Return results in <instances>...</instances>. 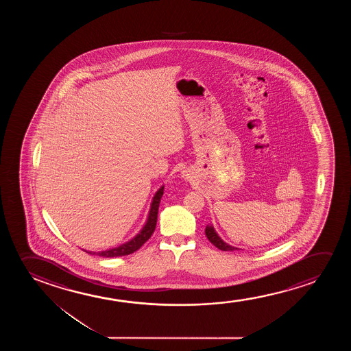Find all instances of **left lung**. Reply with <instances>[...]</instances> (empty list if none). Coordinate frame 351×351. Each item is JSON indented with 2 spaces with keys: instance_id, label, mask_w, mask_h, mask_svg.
<instances>
[{
  "instance_id": "left-lung-1",
  "label": "left lung",
  "mask_w": 351,
  "mask_h": 351,
  "mask_svg": "<svg viewBox=\"0 0 351 351\" xmlns=\"http://www.w3.org/2000/svg\"><path fill=\"white\" fill-rule=\"evenodd\" d=\"M205 234H206V237L208 239V241L211 242L212 245H216L218 250H226V252H232V250H237L239 248H236V247H232V245H228L226 242L221 240L219 235L217 234V231L215 230V228L212 224H208L206 226V229H205Z\"/></svg>"
}]
</instances>
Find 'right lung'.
Returning a JSON list of instances; mask_svg holds the SVG:
<instances>
[{
    "label": "right lung",
    "instance_id": "obj_1",
    "mask_svg": "<svg viewBox=\"0 0 351 351\" xmlns=\"http://www.w3.org/2000/svg\"><path fill=\"white\" fill-rule=\"evenodd\" d=\"M163 193L164 186H162L157 192L154 193L151 206H149L147 219L145 221L141 230L134 237H132L130 241H127V242L122 243V245H117L115 248L101 250V252H91V250H85V252L88 253V254L99 255V256H103V258H115V256L132 254V253H134L135 250H139L140 247L144 245L146 241L149 240L151 235L154 234V229H156L157 217H158L159 204H160V199L163 197Z\"/></svg>",
    "mask_w": 351,
    "mask_h": 351
}]
</instances>
